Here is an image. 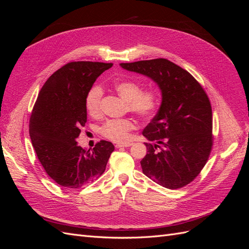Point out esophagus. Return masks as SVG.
Returning a JSON list of instances; mask_svg holds the SVG:
<instances>
[{"label": "esophagus", "instance_id": "34e87169", "mask_svg": "<svg viewBox=\"0 0 249 249\" xmlns=\"http://www.w3.org/2000/svg\"><path fill=\"white\" fill-rule=\"evenodd\" d=\"M131 145H133V143L132 142H127V143H118V144H116L115 146L117 148H122V147H129Z\"/></svg>", "mask_w": 249, "mask_h": 249}]
</instances>
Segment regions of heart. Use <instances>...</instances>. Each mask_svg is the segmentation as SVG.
Instances as JSON below:
<instances>
[{"label":"heart","mask_w":249,"mask_h":249,"mask_svg":"<svg viewBox=\"0 0 249 249\" xmlns=\"http://www.w3.org/2000/svg\"><path fill=\"white\" fill-rule=\"evenodd\" d=\"M116 92L127 102L129 109L140 118H150L159 106V96L155 90H142L141 84L131 80L119 81L114 85ZM103 99V88L93 85L86 94L85 106L90 115H99ZM135 124L130 118L109 119L100 129L105 138L114 142H124L129 139L130 132Z\"/></svg>","instance_id":"obj_1"}]
</instances>
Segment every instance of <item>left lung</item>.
Wrapping results in <instances>:
<instances>
[{
    "label": "left lung",
    "instance_id": "obj_1",
    "mask_svg": "<svg viewBox=\"0 0 249 249\" xmlns=\"http://www.w3.org/2000/svg\"><path fill=\"white\" fill-rule=\"evenodd\" d=\"M120 66L150 78L162 92L159 111L142 132L156 142L145 143L147 154L140 162L143 173L167 189L191 183L213 145L212 107L206 91L192 74L167 59Z\"/></svg>",
    "mask_w": 249,
    "mask_h": 249
}]
</instances>
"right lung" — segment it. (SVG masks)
<instances>
[{
  "mask_svg": "<svg viewBox=\"0 0 249 249\" xmlns=\"http://www.w3.org/2000/svg\"><path fill=\"white\" fill-rule=\"evenodd\" d=\"M112 63L70 62L44 83L30 117L29 133L42 167L62 187L79 189L100 178L114 150L106 140L92 149L77 145L87 122L86 94Z\"/></svg>",
  "mask_w": 249,
  "mask_h": 249,
  "instance_id": "1",
  "label": "right lung"
}]
</instances>
